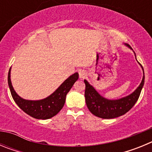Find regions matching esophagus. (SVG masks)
<instances>
[{
    "instance_id": "esophagus-1",
    "label": "esophagus",
    "mask_w": 152,
    "mask_h": 152,
    "mask_svg": "<svg viewBox=\"0 0 152 152\" xmlns=\"http://www.w3.org/2000/svg\"><path fill=\"white\" fill-rule=\"evenodd\" d=\"M78 73L80 78H84V77L87 76V72H86L85 70H80L78 72Z\"/></svg>"
}]
</instances>
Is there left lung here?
Instances as JSON below:
<instances>
[{"label": "left lung", "mask_w": 152, "mask_h": 152, "mask_svg": "<svg viewBox=\"0 0 152 152\" xmlns=\"http://www.w3.org/2000/svg\"><path fill=\"white\" fill-rule=\"evenodd\" d=\"M125 45L132 49L129 45L128 44H125ZM140 65L143 70V77H142L141 84L131 94L125 96V97L118 99V100L106 99L102 96L95 90V88L88 82V80H84V81L85 84L84 96H85L86 104L91 113H93L97 117L102 118V119H113V118L119 117L122 115H124L129 110H130L139 99L141 91L144 86V69L142 68V64H140Z\"/></svg>", "instance_id": "1"}]
</instances>
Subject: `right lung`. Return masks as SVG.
Returning <instances> with one entry per match:
<instances>
[{
	"instance_id": "obj_1",
	"label": "right lung",
	"mask_w": 152,
	"mask_h": 152,
	"mask_svg": "<svg viewBox=\"0 0 152 152\" xmlns=\"http://www.w3.org/2000/svg\"><path fill=\"white\" fill-rule=\"evenodd\" d=\"M78 76L77 72L71 75L55 92L39 100H25L17 94L10 80V68L8 72V85L13 100L23 111L35 119H48L56 116L64 107L67 94L78 79Z\"/></svg>"
}]
</instances>
